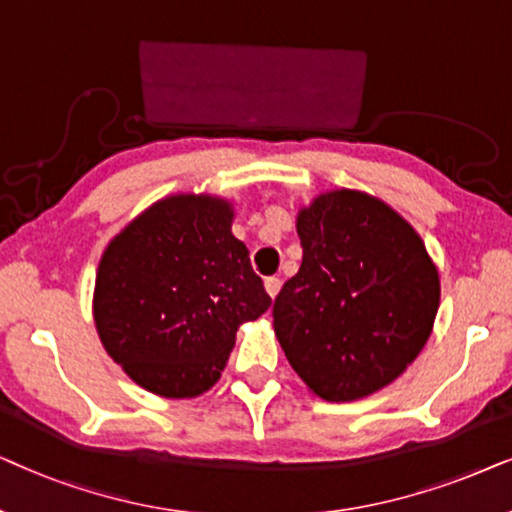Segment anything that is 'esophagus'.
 <instances>
[{
	"label": "esophagus",
	"mask_w": 512,
	"mask_h": 512,
	"mask_svg": "<svg viewBox=\"0 0 512 512\" xmlns=\"http://www.w3.org/2000/svg\"><path fill=\"white\" fill-rule=\"evenodd\" d=\"M281 285H283L281 278H276V276H269L267 281H264V288H267V292H269L271 297H276L278 292H281Z\"/></svg>",
	"instance_id": "esophagus-1"
}]
</instances>
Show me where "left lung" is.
<instances>
[{
	"mask_svg": "<svg viewBox=\"0 0 512 512\" xmlns=\"http://www.w3.org/2000/svg\"><path fill=\"white\" fill-rule=\"evenodd\" d=\"M302 267L274 302V330L313 393L349 403L391 384L431 337L438 269L417 231L353 189L297 217Z\"/></svg>",
	"mask_w": 512,
	"mask_h": 512,
	"instance_id": "1",
	"label": "left lung"
}]
</instances>
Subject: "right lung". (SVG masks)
<instances>
[{
	"instance_id": "1",
	"label": "right lung",
	"mask_w": 512,
	"mask_h": 512,
	"mask_svg": "<svg viewBox=\"0 0 512 512\" xmlns=\"http://www.w3.org/2000/svg\"><path fill=\"white\" fill-rule=\"evenodd\" d=\"M234 210L213 196L154 203L107 245L95 276L100 342L135 384L194 398L220 379L243 320L271 306Z\"/></svg>"
}]
</instances>
